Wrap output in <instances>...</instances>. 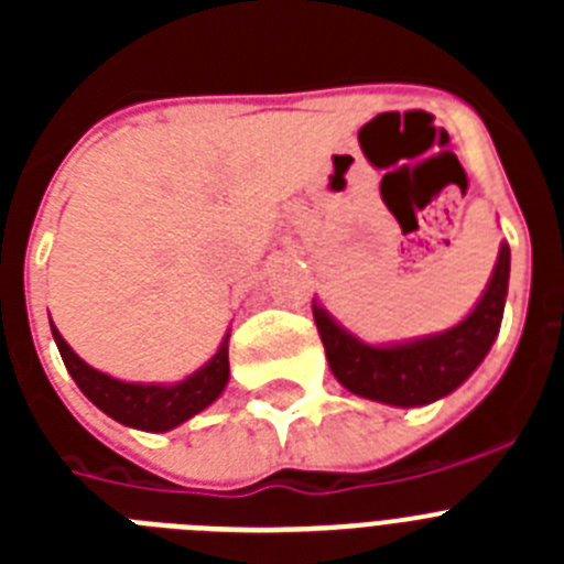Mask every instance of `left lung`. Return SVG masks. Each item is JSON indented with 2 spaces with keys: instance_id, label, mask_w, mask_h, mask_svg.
<instances>
[{
  "instance_id": "left-lung-1",
  "label": "left lung",
  "mask_w": 564,
  "mask_h": 564,
  "mask_svg": "<svg viewBox=\"0 0 564 564\" xmlns=\"http://www.w3.org/2000/svg\"><path fill=\"white\" fill-rule=\"evenodd\" d=\"M511 251L502 242L497 265L475 311L449 330L401 344H367L344 330L325 307L313 305L333 376L352 395L390 406H423L449 395L480 367L500 333Z\"/></svg>"
}]
</instances>
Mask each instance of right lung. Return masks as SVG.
<instances>
[{"mask_svg":"<svg viewBox=\"0 0 564 564\" xmlns=\"http://www.w3.org/2000/svg\"><path fill=\"white\" fill-rule=\"evenodd\" d=\"M50 330H53L64 367L78 383V390L96 403L104 415L123 423V426H132V430H174L206 406H212L228 383V336L223 338L220 350L208 358V364H203L200 370H194L181 383H129L118 381L107 372H98L96 367L82 361L53 322H50Z\"/></svg>","mask_w":564,"mask_h":564,"instance_id":"right-lung-1","label":"right lung"}]
</instances>
